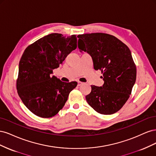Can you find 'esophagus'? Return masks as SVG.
<instances>
[{
    "label": "esophagus",
    "mask_w": 156,
    "mask_h": 156,
    "mask_svg": "<svg viewBox=\"0 0 156 156\" xmlns=\"http://www.w3.org/2000/svg\"><path fill=\"white\" fill-rule=\"evenodd\" d=\"M84 84V83L78 81V86H81V85H82V84Z\"/></svg>",
    "instance_id": "1"
}]
</instances>
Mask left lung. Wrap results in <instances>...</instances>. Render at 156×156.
Wrapping results in <instances>:
<instances>
[{"mask_svg": "<svg viewBox=\"0 0 156 156\" xmlns=\"http://www.w3.org/2000/svg\"><path fill=\"white\" fill-rule=\"evenodd\" d=\"M78 48L91 56L94 68L100 70L104 84L92 85L88 104L102 115L119 111L128 100L136 81V69L131 51L114 36L105 33L79 34Z\"/></svg>", "mask_w": 156, "mask_h": 156, "instance_id": "left-lung-1", "label": "left lung"}]
</instances>
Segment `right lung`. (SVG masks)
Wrapping results in <instances>:
<instances>
[{
  "mask_svg": "<svg viewBox=\"0 0 156 156\" xmlns=\"http://www.w3.org/2000/svg\"><path fill=\"white\" fill-rule=\"evenodd\" d=\"M77 48L76 35H47L28 46L19 64L17 93L25 105L41 118L62 109L77 82L65 83L52 75L66 56Z\"/></svg>",
  "mask_w": 156,
  "mask_h": 156,
  "instance_id": "right-lung-1",
  "label": "right lung"
}]
</instances>
